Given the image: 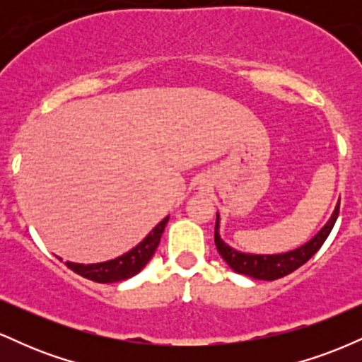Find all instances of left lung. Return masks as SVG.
<instances>
[{"label": "left lung", "mask_w": 362, "mask_h": 362, "mask_svg": "<svg viewBox=\"0 0 362 362\" xmlns=\"http://www.w3.org/2000/svg\"><path fill=\"white\" fill-rule=\"evenodd\" d=\"M340 209L339 206L335 207L334 214L328 219V223L322 230L318 231V235H315V238H311L308 243L303 245V247L296 248V250L288 252V253H277V255H250V253H242L236 252L231 247H228L226 243L219 238V216L216 218V226H214V243L218 248L219 255L223 257V260L233 269L235 272L243 274V276L253 277V279L259 281H276L281 277L288 276V274L294 272L296 269H300L303 264H306L311 257L320 250L325 240L330 235L332 228H334L335 221H337Z\"/></svg>", "instance_id": "left-lung-1"}]
</instances>
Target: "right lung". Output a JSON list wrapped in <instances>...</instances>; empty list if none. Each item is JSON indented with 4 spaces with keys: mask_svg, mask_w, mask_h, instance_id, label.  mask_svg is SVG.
I'll return each mask as SVG.
<instances>
[{
    "mask_svg": "<svg viewBox=\"0 0 362 362\" xmlns=\"http://www.w3.org/2000/svg\"><path fill=\"white\" fill-rule=\"evenodd\" d=\"M168 218H165L163 221H160L149 231V235L143 240L139 245H136L132 250H129L124 255L117 257V259L109 260V262H100V264H74V262H66V267L71 269L73 272H76L78 276L85 277L93 282H120L126 281L129 277L136 276L144 265L148 264L149 259L155 255V250L160 243L161 233L165 230V224H167Z\"/></svg>",
    "mask_w": 362,
    "mask_h": 362,
    "instance_id": "add662e5",
    "label": "right lung"
}]
</instances>
